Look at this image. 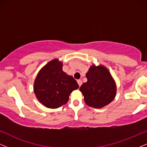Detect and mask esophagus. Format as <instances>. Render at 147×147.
<instances>
[{
  "label": "esophagus",
  "mask_w": 147,
  "mask_h": 147,
  "mask_svg": "<svg viewBox=\"0 0 147 147\" xmlns=\"http://www.w3.org/2000/svg\"><path fill=\"white\" fill-rule=\"evenodd\" d=\"M77 83H78V84H79V87L81 86V85H82V81H81V79H79V80H77Z\"/></svg>",
  "instance_id": "1"
}]
</instances>
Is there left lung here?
<instances>
[{"label":"left lung","instance_id":"obj_1","mask_svg":"<svg viewBox=\"0 0 147 147\" xmlns=\"http://www.w3.org/2000/svg\"><path fill=\"white\" fill-rule=\"evenodd\" d=\"M87 81L80 87L85 104L89 107L101 109L115 99L117 86L109 69L103 65L93 64L86 73Z\"/></svg>","mask_w":147,"mask_h":147}]
</instances>
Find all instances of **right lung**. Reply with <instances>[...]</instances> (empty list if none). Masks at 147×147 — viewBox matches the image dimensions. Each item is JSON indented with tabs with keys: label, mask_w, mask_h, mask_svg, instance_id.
I'll list each match as a JSON object with an SVG mask.
<instances>
[{
	"label": "right lung",
	"mask_w": 147,
	"mask_h": 147,
	"mask_svg": "<svg viewBox=\"0 0 147 147\" xmlns=\"http://www.w3.org/2000/svg\"><path fill=\"white\" fill-rule=\"evenodd\" d=\"M63 63L55 58L39 70L34 82V92L40 103L49 109L66 105L72 91L79 85L72 76L62 70Z\"/></svg>",
	"instance_id": "obj_1"
}]
</instances>
